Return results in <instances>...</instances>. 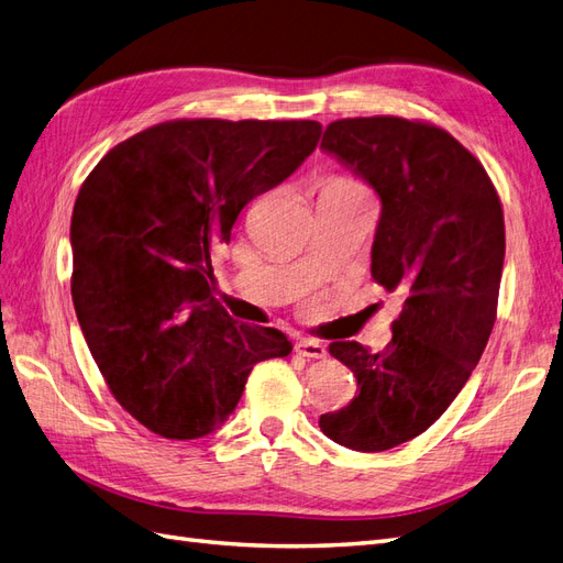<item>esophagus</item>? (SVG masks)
I'll use <instances>...</instances> for the list:
<instances>
[{
  "label": "esophagus",
  "instance_id": "34e87169",
  "mask_svg": "<svg viewBox=\"0 0 563 563\" xmlns=\"http://www.w3.org/2000/svg\"><path fill=\"white\" fill-rule=\"evenodd\" d=\"M296 354L308 356V360H327V345H321L319 340H310V338H300L296 343Z\"/></svg>",
  "mask_w": 563,
  "mask_h": 563
}]
</instances>
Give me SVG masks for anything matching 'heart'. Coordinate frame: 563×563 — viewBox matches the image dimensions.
Wrapping results in <instances>:
<instances>
[{
    "label": "heart",
    "instance_id": "1",
    "mask_svg": "<svg viewBox=\"0 0 563 563\" xmlns=\"http://www.w3.org/2000/svg\"><path fill=\"white\" fill-rule=\"evenodd\" d=\"M329 185H352V180H347V178H331L327 185H323V187H329Z\"/></svg>",
    "mask_w": 563,
    "mask_h": 563
}]
</instances>
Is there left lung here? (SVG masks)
Wrapping results in <instances>:
<instances>
[{"label": "left lung", "instance_id": "8db88e82", "mask_svg": "<svg viewBox=\"0 0 563 563\" xmlns=\"http://www.w3.org/2000/svg\"><path fill=\"white\" fill-rule=\"evenodd\" d=\"M321 150L380 197L371 275L404 298L383 352L356 340L329 345L360 395L319 428L340 446L376 453L428 430L479 364L496 323L503 207L479 159L432 124L338 119Z\"/></svg>", "mask_w": 563, "mask_h": 563}]
</instances>
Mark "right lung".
<instances>
[{
    "label": "right lung",
    "mask_w": 563,
    "mask_h": 563,
    "mask_svg": "<svg viewBox=\"0 0 563 563\" xmlns=\"http://www.w3.org/2000/svg\"><path fill=\"white\" fill-rule=\"evenodd\" d=\"M321 124L178 119L114 145L75 201L73 302L114 399L166 439H199L240 404L251 368L291 354L232 319L211 255L246 203L308 159Z\"/></svg>",
    "instance_id": "add662e5"
}]
</instances>
